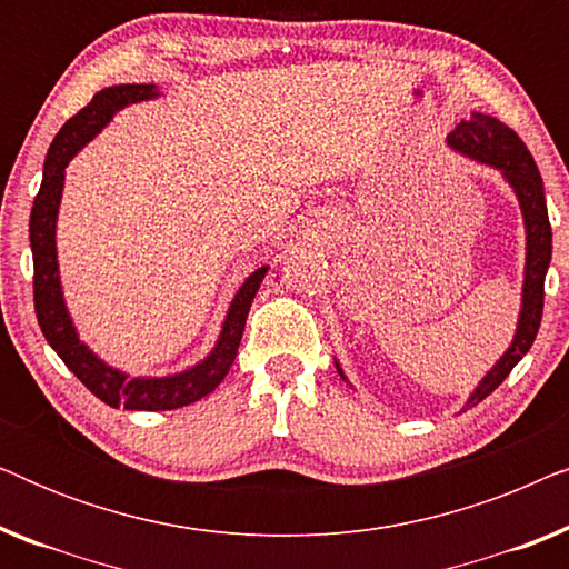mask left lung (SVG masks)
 Instances as JSON below:
<instances>
[{"instance_id": "1", "label": "left lung", "mask_w": 569, "mask_h": 569, "mask_svg": "<svg viewBox=\"0 0 569 569\" xmlns=\"http://www.w3.org/2000/svg\"><path fill=\"white\" fill-rule=\"evenodd\" d=\"M448 144L453 147V150L469 154L473 160L487 162V166L502 170V176L508 178L510 186L518 193L528 240L523 310H520L518 333L516 339H512L508 352L502 355V360L487 372V378L481 380L477 391L471 393L469 403H466V409H471L477 407L479 401H485L487 396L510 376V370L523 360V355L533 345L536 333H539L543 313V277H547L551 261V224L547 214V199H543V181L539 168H536L523 139H520L508 123L495 119V116L473 113L469 121H461L453 131H450ZM341 378H345V372H341Z\"/></svg>"}]
</instances>
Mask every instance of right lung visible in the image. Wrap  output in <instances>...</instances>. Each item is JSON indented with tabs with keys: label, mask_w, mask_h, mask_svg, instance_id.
<instances>
[{
	"label": "right lung",
	"mask_w": 569,
	"mask_h": 569,
	"mask_svg": "<svg viewBox=\"0 0 569 569\" xmlns=\"http://www.w3.org/2000/svg\"><path fill=\"white\" fill-rule=\"evenodd\" d=\"M158 84H116L92 96L80 113H74L59 134L53 137L46 154L43 183L33 201L30 212V248H33V302L38 326L43 337L53 347L69 370L82 380L90 393H96L108 407L139 409V411H168L181 409L189 403L204 399L212 393L222 378L228 376L230 365L236 362L240 337H243L248 310L259 292V284L267 267L256 269L240 287L236 300H232L230 313L224 318L220 341L214 352L197 368L178 372L170 378H127L123 372L108 368L100 362L88 347L77 339V331L61 300L59 287V267H57V212L61 199V186H64V168L74 158L84 142H90L100 129L111 121L119 108L139 100H150L158 96Z\"/></svg>",
	"instance_id": "obj_1"
}]
</instances>
